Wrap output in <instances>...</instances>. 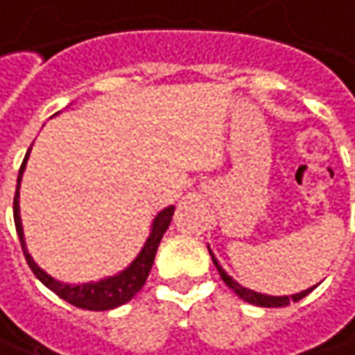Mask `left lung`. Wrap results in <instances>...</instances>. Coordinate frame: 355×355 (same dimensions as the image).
<instances>
[{
    "instance_id": "1",
    "label": "left lung",
    "mask_w": 355,
    "mask_h": 355,
    "mask_svg": "<svg viewBox=\"0 0 355 355\" xmlns=\"http://www.w3.org/2000/svg\"><path fill=\"white\" fill-rule=\"evenodd\" d=\"M208 251H210V255H212V261H214L216 269H218V273H220V277H222V281L226 283L227 287L232 288L236 295H238L239 299L245 300V302H250V304H257V306H265V309H277V306H287V304H291V302H297V300L304 299L309 293H312L314 288H316V285L311 288H306V291H300V293H295V295H291V297H287V295H283V297H271V295H263V293H257V291H251V288H245L239 285L238 281H234L232 277L227 275L226 271L222 269V265L218 263V259L214 257V253H212V250L208 248Z\"/></svg>"
}]
</instances>
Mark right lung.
Segmentation results:
<instances>
[{"label":"right lung","mask_w":355,"mask_h":355,"mask_svg":"<svg viewBox=\"0 0 355 355\" xmlns=\"http://www.w3.org/2000/svg\"><path fill=\"white\" fill-rule=\"evenodd\" d=\"M29 153H31V147H29V151H27L23 163H21V168H19L17 190H15V198H13V218H15V230H17L19 241H21V250H23V255H25V259L29 263L35 277L62 300H67V302L78 306V309H86V311H112L116 306H121V304L129 302L139 293L141 287L147 281V277H149L155 255H157V248H159V243L163 239L166 227L171 224V218L175 214V206L163 208L159 214L155 216L149 238L143 243L137 257L129 263L123 271H119L117 275L100 279V281L80 283V285L62 283V281L49 275L46 271H43L35 263L31 253L27 251V243H25V236H23V224H21V216H19V187H21V178H23V173H25L27 161H29Z\"/></svg>","instance_id":"1"}]
</instances>
